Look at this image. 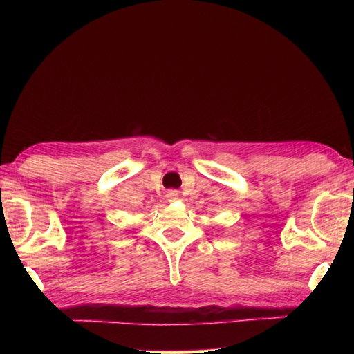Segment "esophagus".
Here are the masks:
<instances>
[{
	"instance_id": "obj_1",
	"label": "esophagus",
	"mask_w": 354,
	"mask_h": 354,
	"mask_svg": "<svg viewBox=\"0 0 354 354\" xmlns=\"http://www.w3.org/2000/svg\"><path fill=\"white\" fill-rule=\"evenodd\" d=\"M167 200H169V201L178 200V190H169V192H167Z\"/></svg>"
}]
</instances>
